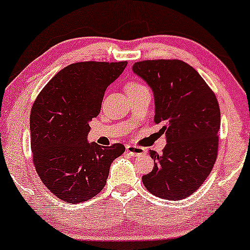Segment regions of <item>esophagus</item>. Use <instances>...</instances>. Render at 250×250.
Returning <instances> with one entry per match:
<instances>
[{"label":"esophagus","instance_id":"esophagus-1","mask_svg":"<svg viewBox=\"0 0 250 250\" xmlns=\"http://www.w3.org/2000/svg\"><path fill=\"white\" fill-rule=\"evenodd\" d=\"M125 149H127V151L131 155V156H139V155H142L146 153L145 148L136 147V146H131V145L125 146Z\"/></svg>","mask_w":250,"mask_h":250}]
</instances>
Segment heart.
Here are the masks:
<instances>
[{
    "mask_svg": "<svg viewBox=\"0 0 250 250\" xmlns=\"http://www.w3.org/2000/svg\"><path fill=\"white\" fill-rule=\"evenodd\" d=\"M147 88L145 84H142L141 82H137V81H130L125 84V91L127 94L129 93H133V91H137V90H141V89Z\"/></svg>",
    "mask_w": 250,
    "mask_h": 250,
    "instance_id": "heart-1",
    "label": "heart"
}]
</instances>
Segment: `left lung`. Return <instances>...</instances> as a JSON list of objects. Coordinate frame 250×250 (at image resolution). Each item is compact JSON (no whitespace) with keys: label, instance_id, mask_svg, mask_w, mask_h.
I'll list each match as a JSON object with an SVG mask.
<instances>
[{"label":"left lung","instance_id":"1","mask_svg":"<svg viewBox=\"0 0 250 250\" xmlns=\"http://www.w3.org/2000/svg\"><path fill=\"white\" fill-rule=\"evenodd\" d=\"M133 71L153 90L154 122L167 137L161 155L149 151L154 168L142 176L143 185L161 199H185L201 187L216 161L219 102L200 74L180 60L140 61Z\"/></svg>","mask_w":250,"mask_h":250}]
</instances>
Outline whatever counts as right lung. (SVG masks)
<instances>
[{
  "instance_id": "right-lung-1",
  "label": "right lung",
  "mask_w": 250,
  "mask_h": 250,
  "mask_svg": "<svg viewBox=\"0 0 250 250\" xmlns=\"http://www.w3.org/2000/svg\"><path fill=\"white\" fill-rule=\"evenodd\" d=\"M127 61L77 62L63 68L42 89L30 113L33 162L40 179L67 203L96 196L110 165L125 153L121 143L101 147L87 141L89 122L101 110L105 89Z\"/></svg>"
}]
</instances>
